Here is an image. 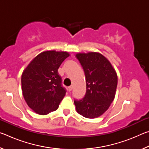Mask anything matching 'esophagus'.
<instances>
[{"instance_id": "34e87169", "label": "esophagus", "mask_w": 149, "mask_h": 149, "mask_svg": "<svg viewBox=\"0 0 149 149\" xmlns=\"http://www.w3.org/2000/svg\"><path fill=\"white\" fill-rule=\"evenodd\" d=\"M72 89H73V86H72V85H71V86H70V87H68V90L69 91H71L72 90Z\"/></svg>"}]
</instances>
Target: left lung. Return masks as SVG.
<instances>
[{"label": "left lung", "instance_id": "left-lung-1", "mask_svg": "<svg viewBox=\"0 0 149 149\" xmlns=\"http://www.w3.org/2000/svg\"><path fill=\"white\" fill-rule=\"evenodd\" d=\"M86 79V93L81 100H75V109L87 118L102 115L114 99L118 84L116 70L107 58L99 52L77 53Z\"/></svg>", "mask_w": 149, "mask_h": 149}]
</instances>
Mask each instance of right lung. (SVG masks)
<instances>
[{
  "mask_svg": "<svg viewBox=\"0 0 149 149\" xmlns=\"http://www.w3.org/2000/svg\"><path fill=\"white\" fill-rule=\"evenodd\" d=\"M69 56L68 52H42L24 70L22 94L29 107L37 114L47 115L58 108L66 91L62 87L58 69Z\"/></svg>",
  "mask_w": 149,
  "mask_h": 149,
  "instance_id": "right-lung-1",
  "label": "right lung"
}]
</instances>
